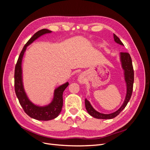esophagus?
I'll return each mask as SVG.
<instances>
[{
	"label": "esophagus",
	"instance_id": "obj_1",
	"mask_svg": "<svg viewBox=\"0 0 150 150\" xmlns=\"http://www.w3.org/2000/svg\"><path fill=\"white\" fill-rule=\"evenodd\" d=\"M79 81L80 82V83H83V77L80 76L79 78Z\"/></svg>",
	"mask_w": 150,
	"mask_h": 150
}]
</instances>
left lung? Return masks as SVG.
Returning a JSON list of instances; mask_svg holds the SVG:
<instances>
[{"instance_id": "obj_1", "label": "left lung", "mask_w": 150, "mask_h": 150, "mask_svg": "<svg viewBox=\"0 0 150 150\" xmlns=\"http://www.w3.org/2000/svg\"><path fill=\"white\" fill-rule=\"evenodd\" d=\"M114 40L115 41L119 44L121 46H124V44L122 43L118 37L114 34ZM120 61L121 63V67L124 71V76L126 84V95L125 97V99L122 103V106L117 110L116 111L112 112L111 114H103L97 111H96L91 106V104L87 99H85V106L89 114L97 119H112L118 115L120 113L124 110L127 104L129 102L131 98V94L133 92V83H134V71L132 64V61L129 55L128 52H120Z\"/></svg>"}]
</instances>
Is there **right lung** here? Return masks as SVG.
Masks as SVG:
<instances>
[{"instance_id": "add662e5", "label": "right lung", "mask_w": 150, "mask_h": 150, "mask_svg": "<svg viewBox=\"0 0 150 150\" xmlns=\"http://www.w3.org/2000/svg\"><path fill=\"white\" fill-rule=\"evenodd\" d=\"M51 33V30L43 29L35 33L33 37L25 44V46L22 49L15 67V91L16 96L18 99H19V103L27 115L32 117V118L39 121L51 120L56 118L60 114L63 105V92L69 85V83L67 82L64 84H62L54 90L52 101L48 105L44 106L35 105L29 100L25 92L23 82H22V61L27 47L29 45L33 43L35 40L38 39L41 35Z\"/></svg>"}]
</instances>
